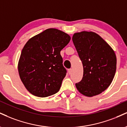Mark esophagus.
Segmentation results:
<instances>
[{
	"label": "esophagus",
	"mask_w": 127,
	"mask_h": 127,
	"mask_svg": "<svg viewBox=\"0 0 127 127\" xmlns=\"http://www.w3.org/2000/svg\"><path fill=\"white\" fill-rule=\"evenodd\" d=\"M71 72H72V69H71V68H70V69H68V74H70L71 73Z\"/></svg>",
	"instance_id": "1"
}]
</instances>
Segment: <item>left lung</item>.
Instances as JSON below:
<instances>
[{
    "mask_svg": "<svg viewBox=\"0 0 127 127\" xmlns=\"http://www.w3.org/2000/svg\"><path fill=\"white\" fill-rule=\"evenodd\" d=\"M72 40L83 67V78L76 83L77 91L88 97L101 94L110 86L115 76V52L101 36L92 31L74 33Z\"/></svg>",
    "mask_w": 127,
    "mask_h": 127,
    "instance_id": "left-lung-1",
    "label": "left lung"
}]
</instances>
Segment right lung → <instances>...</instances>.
<instances>
[{
	"mask_svg": "<svg viewBox=\"0 0 127 127\" xmlns=\"http://www.w3.org/2000/svg\"><path fill=\"white\" fill-rule=\"evenodd\" d=\"M70 39L64 32L49 28L31 38L24 45L18 64V73L32 95L44 97L59 91L66 75L60 51Z\"/></svg>",
	"mask_w": 127,
	"mask_h": 127,
	"instance_id": "add662e5",
	"label": "right lung"
}]
</instances>
